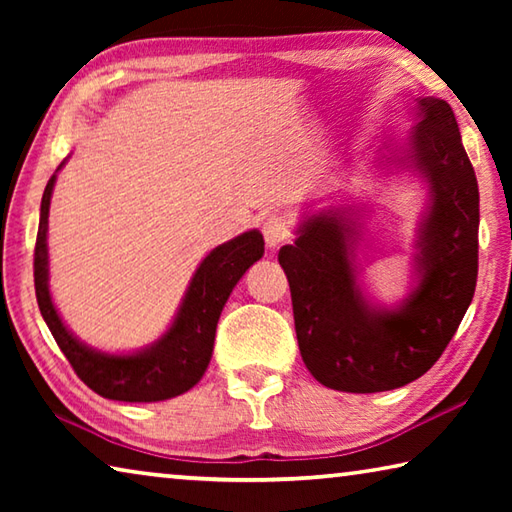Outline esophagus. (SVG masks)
Here are the masks:
<instances>
[{"mask_svg":"<svg viewBox=\"0 0 512 512\" xmlns=\"http://www.w3.org/2000/svg\"><path fill=\"white\" fill-rule=\"evenodd\" d=\"M262 232L268 248H277L291 237V221L284 214H268L262 221Z\"/></svg>","mask_w":512,"mask_h":512,"instance_id":"obj_1","label":"esophagus"}]
</instances>
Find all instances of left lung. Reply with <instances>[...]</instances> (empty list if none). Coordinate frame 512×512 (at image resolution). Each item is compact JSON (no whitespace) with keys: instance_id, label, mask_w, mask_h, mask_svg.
<instances>
[{"instance_id":"8db88e82","label":"left lung","mask_w":512,"mask_h":512,"mask_svg":"<svg viewBox=\"0 0 512 512\" xmlns=\"http://www.w3.org/2000/svg\"><path fill=\"white\" fill-rule=\"evenodd\" d=\"M409 144L386 146L381 164L427 185L415 232L413 287L381 307L359 284L361 214L332 207L307 214L296 241L280 248L300 354L320 384L381 393L422 377L445 352L470 307L479 273V185L449 103L420 97Z\"/></svg>"}]
</instances>
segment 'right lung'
Masks as SVG:
<instances>
[{
  "mask_svg": "<svg viewBox=\"0 0 512 512\" xmlns=\"http://www.w3.org/2000/svg\"><path fill=\"white\" fill-rule=\"evenodd\" d=\"M60 162L56 173L63 169ZM56 173L49 178L40 203V225L33 257L36 298L40 314L58 348L72 363L76 375L94 393L117 402H162L194 388L210 366L216 323L232 289L244 273L264 255V237L259 230L225 241L207 255L189 282L178 314L158 341L142 350L110 354L94 350L69 332L49 293V203Z\"/></svg>",
  "mask_w": 512,
  "mask_h": 512,
  "instance_id": "1",
  "label": "right lung"
}]
</instances>
